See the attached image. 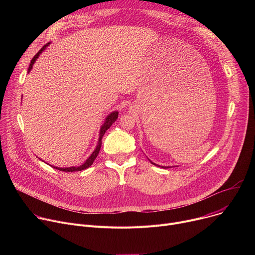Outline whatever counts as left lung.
Masks as SVG:
<instances>
[{
	"mask_svg": "<svg viewBox=\"0 0 255 255\" xmlns=\"http://www.w3.org/2000/svg\"><path fill=\"white\" fill-rule=\"evenodd\" d=\"M152 164H154V165H157V164H155V163H153L152 161H150ZM157 166H160V165H157ZM160 167H163V168H166V167H169V166H160Z\"/></svg>",
	"mask_w": 255,
	"mask_h": 255,
	"instance_id": "left-lung-1",
	"label": "left lung"
}]
</instances>
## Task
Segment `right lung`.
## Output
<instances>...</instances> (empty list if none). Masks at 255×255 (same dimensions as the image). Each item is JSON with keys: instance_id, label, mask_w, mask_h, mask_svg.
I'll use <instances>...</instances> for the list:
<instances>
[{"instance_id": "obj_1", "label": "right lung", "mask_w": 255, "mask_h": 255, "mask_svg": "<svg viewBox=\"0 0 255 255\" xmlns=\"http://www.w3.org/2000/svg\"><path fill=\"white\" fill-rule=\"evenodd\" d=\"M49 44H50V42H49V43H46L37 53L35 54V56L32 58V60H31V62H30V65H29V67H28V72H30V70L32 69L33 64H34V62L36 61V59H37V58L39 57V55L42 53V51H43ZM117 118H118V111H114V112H112L111 114H109V115L107 116V118L105 119L104 124L101 126V129H100L99 141H98L96 149L94 150V152L91 154V156H90L82 165H80V166H71V167H55V166H52V165H51V166L54 167V168H56V169H58V170L66 171V172L80 171V170H84V169L90 167V166L93 164V162L95 161L96 157L98 156V154H99V152H100V149H101V146H102V139H103V136H104L105 132L112 126V124L117 120Z\"/></svg>"}]
</instances>
